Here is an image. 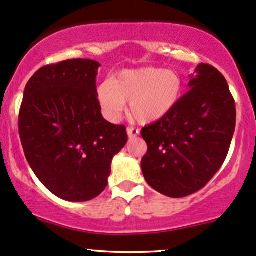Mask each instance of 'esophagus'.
Returning a JSON list of instances; mask_svg holds the SVG:
<instances>
[{
    "label": "esophagus",
    "mask_w": 256,
    "mask_h": 256,
    "mask_svg": "<svg viewBox=\"0 0 256 256\" xmlns=\"http://www.w3.org/2000/svg\"><path fill=\"white\" fill-rule=\"evenodd\" d=\"M127 134L129 139H134L139 136V129L133 128V127H128L127 128Z\"/></svg>",
    "instance_id": "esophagus-1"
}]
</instances>
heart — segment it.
Wrapping results in <instances>:
<instances>
[{
  "mask_svg": "<svg viewBox=\"0 0 256 256\" xmlns=\"http://www.w3.org/2000/svg\"><path fill=\"white\" fill-rule=\"evenodd\" d=\"M183 95L180 76L162 68L123 70L98 89V101L111 120L120 117L129 104L130 116L142 124L158 122L178 106Z\"/></svg>",
  "mask_w": 256,
  "mask_h": 256,
  "instance_id": "b5f03b06",
  "label": "heart"
}]
</instances>
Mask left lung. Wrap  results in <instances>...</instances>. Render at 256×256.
<instances>
[{
    "mask_svg": "<svg viewBox=\"0 0 256 256\" xmlns=\"http://www.w3.org/2000/svg\"><path fill=\"white\" fill-rule=\"evenodd\" d=\"M189 88L168 116L142 129V174L170 198L204 188L226 160L236 128L234 98L215 67L200 63Z\"/></svg>",
    "mask_w": 256,
    "mask_h": 256,
    "instance_id": "1",
    "label": "left lung"
}]
</instances>
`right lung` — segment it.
Here are the masks:
<instances>
[{
	"mask_svg": "<svg viewBox=\"0 0 256 256\" xmlns=\"http://www.w3.org/2000/svg\"><path fill=\"white\" fill-rule=\"evenodd\" d=\"M100 63L67 60L29 79L19 110L26 161L52 194L88 202L107 186L114 156L128 140L126 127L101 114L96 92Z\"/></svg>",
	"mask_w": 256,
	"mask_h": 256,
	"instance_id": "1",
	"label": "right lung"
}]
</instances>
